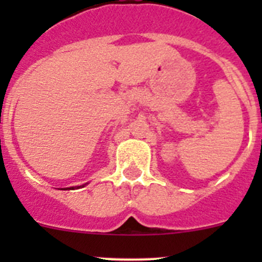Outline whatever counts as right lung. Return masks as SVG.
<instances>
[{
  "instance_id": "add662e5",
  "label": "right lung",
  "mask_w": 262,
  "mask_h": 262,
  "mask_svg": "<svg viewBox=\"0 0 262 262\" xmlns=\"http://www.w3.org/2000/svg\"><path fill=\"white\" fill-rule=\"evenodd\" d=\"M86 185V184H85ZM85 185H81V186H75V187H68V189H80V187H84ZM61 190H66V189H61Z\"/></svg>"
}]
</instances>
